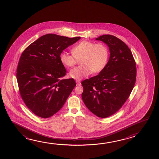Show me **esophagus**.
<instances>
[{
	"label": "esophagus",
	"instance_id": "esophagus-1",
	"mask_svg": "<svg viewBox=\"0 0 159 159\" xmlns=\"http://www.w3.org/2000/svg\"><path fill=\"white\" fill-rule=\"evenodd\" d=\"M76 85H80L81 84V82L80 81H76Z\"/></svg>",
	"mask_w": 159,
	"mask_h": 159
}]
</instances>
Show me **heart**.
<instances>
[{
    "label": "heart",
    "instance_id": "1",
    "mask_svg": "<svg viewBox=\"0 0 159 159\" xmlns=\"http://www.w3.org/2000/svg\"><path fill=\"white\" fill-rule=\"evenodd\" d=\"M73 54L63 52L59 55L60 62L66 67H71L80 60V66L71 69L69 75L71 78L81 80L88 76L91 73H99L107 66L109 52L102 43L83 40L73 47Z\"/></svg>",
    "mask_w": 159,
    "mask_h": 159
}]
</instances>
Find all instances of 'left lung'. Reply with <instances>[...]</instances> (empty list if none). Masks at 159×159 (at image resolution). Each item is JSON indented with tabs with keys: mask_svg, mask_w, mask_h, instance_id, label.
<instances>
[{
	"mask_svg": "<svg viewBox=\"0 0 159 159\" xmlns=\"http://www.w3.org/2000/svg\"><path fill=\"white\" fill-rule=\"evenodd\" d=\"M95 39L108 46L109 59L98 75L81 82V96L91 112L105 118L117 111L129 97L135 84L136 67L131 50L120 39L111 35Z\"/></svg>",
	"mask_w": 159,
	"mask_h": 159,
	"instance_id": "obj_1",
	"label": "left lung"
}]
</instances>
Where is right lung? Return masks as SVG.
<instances>
[{
    "label": "right lung",
    "mask_w": 159,
    "mask_h": 159,
    "mask_svg": "<svg viewBox=\"0 0 159 159\" xmlns=\"http://www.w3.org/2000/svg\"><path fill=\"white\" fill-rule=\"evenodd\" d=\"M80 37L43 35L22 53L16 70L19 92L26 107L42 118L52 116L76 86L74 79H61L66 70L59 55Z\"/></svg>",
    "instance_id": "1"
}]
</instances>
